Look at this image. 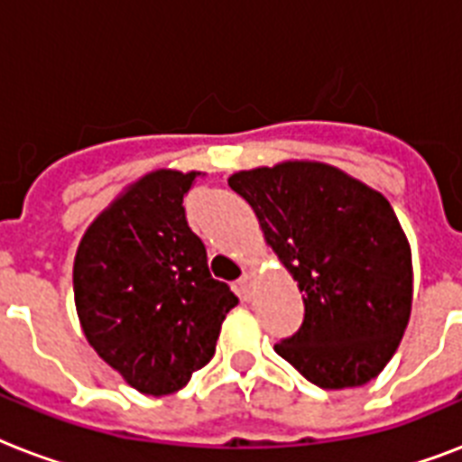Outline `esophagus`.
<instances>
[{
    "mask_svg": "<svg viewBox=\"0 0 462 462\" xmlns=\"http://www.w3.org/2000/svg\"><path fill=\"white\" fill-rule=\"evenodd\" d=\"M235 292H237L242 300H249V297H252V278H249V273H245L237 282H235Z\"/></svg>",
    "mask_w": 462,
    "mask_h": 462,
    "instance_id": "obj_1",
    "label": "esophagus"
}]
</instances>
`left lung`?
Returning <instances> with one entry per match:
<instances>
[{
    "mask_svg": "<svg viewBox=\"0 0 462 462\" xmlns=\"http://www.w3.org/2000/svg\"><path fill=\"white\" fill-rule=\"evenodd\" d=\"M297 281L304 321L275 352L321 388L379 376L408 328L412 254L391 203L326 162L288 160L227 180Z\"/></svg>",
    "mask_w": 462,
    "mask_h": 462,
    "instance_id": "left-lung-1",
    "label": "left lung"
}]
</instances>
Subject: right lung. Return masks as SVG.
Listing matches in <instances>:
<instances>
[{"mask_svg": "<svg viewBox=\"0 0 462 462\" xmlns=\"http://www.w3.org/2000/svg\"><path fill=\"white\" fill-rule=\"evenodd\" d=\"M201 172L155 170L125 189L83 235L74 300L90 347L146 395L180 391L216 355L239 302L208 271L184 213Z\"/></svg>", "mask_w": 462, "mask_h": 462, "instance_id": "obj_1", "label": "right lung"}]
</instances>
